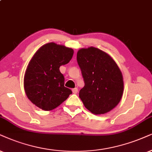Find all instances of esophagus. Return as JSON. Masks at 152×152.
Instances as JSON below:
<instances>
[{
	"label": "esophagus",
	"instance_id": "esophagus-1",
	"mask_svg": "<svg viewBox=\"0 0 152 152\" xmlns=\"http://www.w3.org/2000/svg\"><path fill=\"white\" fill-rule=\"evenodd\" d=\"M72 92H73V93L76 94V93H78V88H74V89L72 90Z\"/></svg>",
	"mask_w": 152,
	"mask_h": 152
}]
</instances>
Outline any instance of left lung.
<instances>
[{
  "mask_svg": "<svg viewBox=\"0 0 152 152\" xmlns=\"http://www.w3.org/2000/svg\"><path fill=\"white\" fill-rule=\"evenodd\" d=\"M77 62L85 83L79 97L86 108L95 114L114 109L124 92L122 74L114 59L101 50L90 47L78 51Z\"/></svg>",
  "mask_w": 152,
  "mask_h": 152,
  "instance_id": "obj_1",
  "label": "left lung"
}]
</instances>
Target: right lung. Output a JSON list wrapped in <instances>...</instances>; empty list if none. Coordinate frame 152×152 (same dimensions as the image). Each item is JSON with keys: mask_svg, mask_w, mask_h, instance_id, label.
<instances>
[{"mask_svg": "<svg viewBox=\"0 0 152 152\" xmlns=\"http://www.w3.org/2000/svg\"><path fill=\"white\" fill-rule=\"evenodd\" d=\"M73 55V49L55 43L45 44L34 54L26 70L24 85L27 97L38 108L53 110L72 93L64 87L59 67L68 64Z\"/></svg>", "mask_w": 152, "mask_h": 152, "instance_id": "obj_1", "label": "right lung"}]
</instances>
